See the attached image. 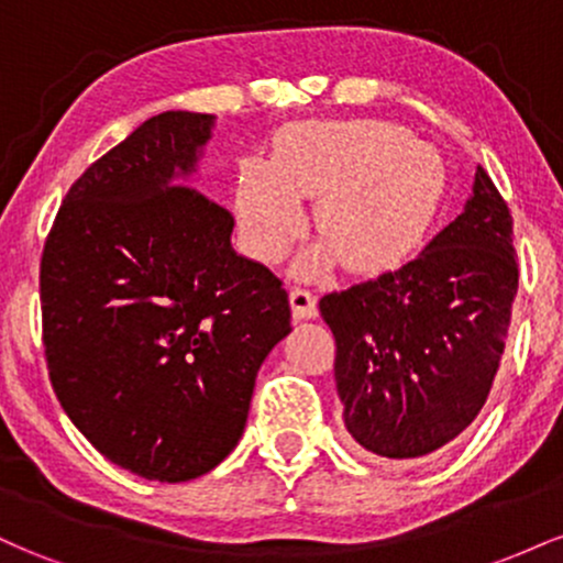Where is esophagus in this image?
I'll return each instance as SVG.
<instances>
[{
  "label": "esophagus",
  "instance_id": "obj_1",
  "mask_svg": "<svg viewBox=\"0 0 563 563\" xmlns=\"http://www.w3.org/2000/svg\"><path fill=\"white\" fill-rule=\"evenodd\" d=\"M288 299H290V309H294L296 320L318 318V299H314V294L309 288L294 286L290 288Z\"/></svg>",
  "mask_w": 563,
  "mask_h": 563
}]
</instances>
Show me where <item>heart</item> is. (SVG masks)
<instances>
[{"instance_id":"heart-1","label":"heart","mask_w":563,"mask_h":563,"mask_svg":"<svg viewBox=\"0 0 563 563\" xmlns=\"http://www.w3.org/2000/svg\"><path fill=\"white\" fill-rule=\"evenodd\" d=\"M442 158L429 142L389 121H312L288 129L273 161H251L238 185V217L251 251L280 260L301 235L299 200H318L314 224L352 273L397 264L434 217L442 196ZM318 249L301 273L318 275L333 260Z\"/></svg>"}]
</instances>
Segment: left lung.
I'll return each instance as SVG.
<instances>
[{
	"instance_id": "1",
	"label": "left lung",
	"mask_w": 563,
	"mask_h": 563,
	"mask_svg": "<svg viewBox=\"0 0 563 563\" xmlns=\"http://www.w3.org/2000/svg\"><path fill=\"white\" fill-rule=\"evenodd\" d=\"M516 290L514 219L479 166L463 214L416 260L320 299L354 442L405 461L463 434L493 389Z\"/></svg>"
}]
</instances>
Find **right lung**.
Listing matches in <instances>:
<instances>
[{
    "instance_id": "add662e5",
    "label": "right lung",
    "mask_w": 563,
    "mask_h": 563,
    "mask_svg": "<svg viewBox=\"0 0 563 563\" xmlns=\"http://www.w3.org/2000/svg\"><path fill=\"white\" fill-rule=\"evenodd\" d=\"M214 115L166 111L70 185L44 243L42 339L63 410L97 452L153 482L230 455L256 373L290 333L283 283L230 245L198 187Z\"/></svg>"
}]
</instances>
